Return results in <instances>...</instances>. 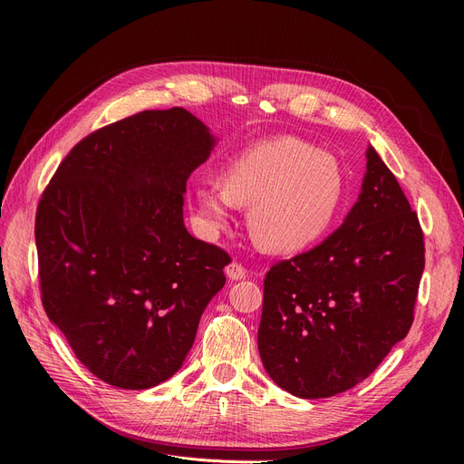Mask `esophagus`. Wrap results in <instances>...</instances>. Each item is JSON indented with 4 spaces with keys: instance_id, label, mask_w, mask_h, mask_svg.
Listing matches in <instances>:
<instances>
[{
    "instance_id": "obj_1",
    "label": "esophagus",
    "mask_w": 464,
    "mask_h": 464,
    "mask_svg": "<svg viewBox=\"0 0 464 464\" xmlns=\"http://www.w3.org/2000/svg\"><path fill=\"white\" fill-rule=\"evenodd\" d=\"M226 275L229 280H242V278H246V269L238 261H231L226 266Z\"/></svg>"
}]
</instances>
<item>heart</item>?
<instances>
[{
  "label": "heart",
  "mask_w": 464,
  "mask_h": 464,
  "mask_svg": "<svg viewBox=\"0 0 464 464\" xmlns=\"http://www.w3.org/2000/svg\"><path fill=\"white\" fill-rule=\"evenodd\" d=\"M222 184L201 180L189 189L203 231L229 229L237 207H250L252 237L280 254L324 238L346 199L343 165L297 137L266 139L240 150L224 165Z\"/></svg>",
  "instance_id": "obj_1"
}]
</instances>
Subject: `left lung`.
<instances>
[{"mask_svg":"<svg viewBox=\"0 0 464 464\" xmlns=\"http://www.w3.org/2000/svg\"><path fill=\"white\" fill-rule=\"evenodd\" d=\"M423 269L418 214L369 146L344 224L265 275L257 331L265 371L301 399L348 392L408 334Z\"/></svg>","mask_w":464,"mask_h":464,"instance_id":"8db88e82","label":"left lung"}]
</instances>
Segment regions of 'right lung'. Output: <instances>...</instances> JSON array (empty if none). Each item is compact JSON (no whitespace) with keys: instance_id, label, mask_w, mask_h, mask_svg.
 <instances>
[{"instance_id":"obj_1","label":"right lung","mask_w":464,"mask_h":464,"mask_svg":"<svg viewBox=\"0 0 464 464\" xmlns=\"http://www.w3.org/2000/svg\"><path fill=\"white\" fill-rule=\"evenodd\" d=\"M214 139L182 107L142 111L72 146L35 216L41 301L100 380L149 389L173 376L226 284V250L182 218Z\"/></svg>"}]
</instances>
